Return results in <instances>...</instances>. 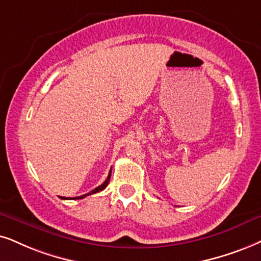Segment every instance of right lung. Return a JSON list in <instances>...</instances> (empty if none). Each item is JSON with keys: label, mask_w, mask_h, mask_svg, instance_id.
I'll return each mask as SVG.
<instances>
[{"label": "right lung", "mask_w": 261, "mask_h": 261, "mask_svg": "<svg viewBox=\"0 0 261 261\" xmlns=\"http://www.w3.org/2000/svg\"><path fill=\"white\" fill-rule=\"evenodd\" d=\"M111 173H112V170L110 171V173H108V177H107V179L105 180L103 183L101 184V186H98L97 188H95L94 190H91L90 193H88V194H84V195H82V196H77V197H74V199H72V200H79V199H83V197H85V196H89V195H91V194H95V193H98V191H101V190H103L105 188H106L107 186H108V183H110V178H111ZM61 199H64V200H68V199H66V197H61Z\"/></svg>", "instance_id": "add662e5"}]
</instances>
